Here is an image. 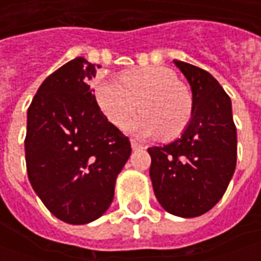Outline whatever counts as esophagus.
Listing matches in <instances>:
<instances>
[{
    "label": "esophagus",
    "mask_w": 261,
    "mask_h": 261,
    "mask_svg": "<svg viewBox=\"0 0 261 261\" xmlns=\"http://www.w3.org/2000/svg\"><path fill=\"white\" fill-rule=\"evenodd\" d=\"M130 145H132V149H142L144 148V145L141 144V142H138V141H135V139H132L130 141Z\"/></svg>",
    "instance_id": "esophagus-1"
}]
</instances>
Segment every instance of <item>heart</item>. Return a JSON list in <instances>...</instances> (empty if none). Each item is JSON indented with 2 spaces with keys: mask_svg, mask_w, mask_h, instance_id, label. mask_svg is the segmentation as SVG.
<instances>
[{
  "mask_svg": "<svg viewBox=\"0 0 261 261\" xmlns=\"http://www.w3.org/2000/svg\"><path fill=\"white\" fill-rule=\"evenodd\" d=\"M94 97L103 115L116 126L125 125L141 105L144 112L126 125L141 138L163 134L173 139L192 119V95L166 66L127 71L122 78H98Z\"/></svg>",
  "mask_w": 261,
  "mask_h": 261,
  "instance_id": "b5f03b06",
  "label": "heart"
}]
</instances>
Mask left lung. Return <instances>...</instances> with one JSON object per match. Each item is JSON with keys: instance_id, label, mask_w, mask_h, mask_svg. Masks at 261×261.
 Segmentation results:
<instances>
[{"instance_id": "1", "label": "left lung", "mask_w": 261, "mask_h": 261, "mask_svg": "<svg viewBox=\"0 0 261 261\" xmlns=\"http://www.w3.org/2000/svg\"><path fill=\"white\" fill-rule=\"evenodd\" d=\"M192 88L193 110L185 132L163 146L148 148L149 177L168 214L195 218L221 200L237 164V129L231 98L207 71L174 61Z\"/></svg>"}]
</instances>
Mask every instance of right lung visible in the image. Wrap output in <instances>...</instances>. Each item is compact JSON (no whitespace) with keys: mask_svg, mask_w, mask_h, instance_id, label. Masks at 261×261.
I'll use <instances>...</instances> for the list:
<instances>
[{"mask_svg":"<svg viewBox=\"0 0 261 261\" xmlns=\"http://www.w3.org/2000/svg\"><path fill=\"white\" fill-rule=\"evenodd\" d=\"M100 65L75 58L39 87L27 110L24 149L30 185L54 215L83 225L105 214L130 142L107 120L88 81Z\"/></svg>","mask_w":261,"mask_h":261,"instance_id":"obj_1","label":"right lung"}]
</instances>
